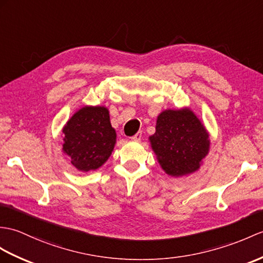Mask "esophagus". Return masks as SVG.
<instances>
[{"label":"esophagus","mask_w":263,"mask_h":263,"mask_svg":"<svg viewBox=\"0 0 263 263\" xmlns=\"http://www.w3.org/2000/svg\"><path fill=\"white\" fill-rule=\"evenodd\" d=\"M142 138V132H138L134 134V136L131 138V140H133V141H140Z\"/></svg>","instance_id":"34e87169"}]
</instances>
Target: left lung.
<instances>
[{
	"instance_id": "1",
	"label": "left lung",
	"mask_w": 263,
	"mask_h": 263,
	"mask_svg": "<svg viewBox=\"0 0 263 263\" xmlns=\"http://www.w3.org/2000/svg\"><path fill=\"white\" fill-rule=\"evenodd\" d=\"M149 142L163 172L176 178L197 172L211 146L209 131L189 107L162 111Z\"/></svg>"
}]
</instances>
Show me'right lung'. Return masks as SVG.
Returning a JSON list of instances; mask_svg holds the SVG:
<instances>
[{"mask_svg": "<svg viewBox=\"0 0 263 263\" xmlns=\"http://www.w3.org/2000/svg\"><path fill=\"white\" fill-rule=\"evenodd\" d=\"M63 152L79 172L96 170L107 161L117 143V132L105 106L85 105L63 127Z\"/></svg>", "mask_w": 263, "mask_h": 263, "instance_id": "add662e5", "label": "right lung"}]
</instances>
